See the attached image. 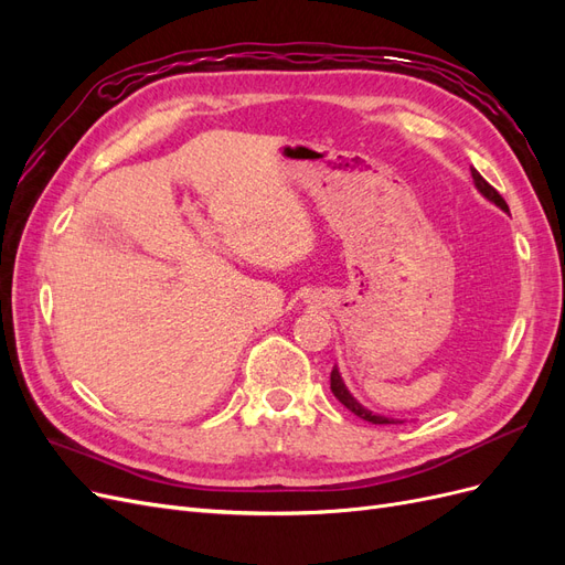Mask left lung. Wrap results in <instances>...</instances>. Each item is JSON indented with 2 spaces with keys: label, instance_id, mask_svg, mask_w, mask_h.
I'll return each mask as SVG.
<instances>
[{
  "label": "left lung",
  "instance_id": "8db88e82",
  "mask_svg": "<svg viewBox=\"0 0 565 565\" xmlns=\"http://www.w3.org/2000/svg\"><path fill=\"white\" fill-rule=\"evenodd\" d=\"M471 177H473V183H476V188L478 191H481L488 200H492L494 204H498L500 210H504V212H509V207H507V202H504V198L494 191V188L476 172V169H471ZM330 388H332V393H334V398L344 405V407H349L353 415H358L361 419H365V422H372V424H393V419H388V417H382V415H372L370 409H365L361 403H358L351 393L347 391V386H344V382H341V374H339V370L334 367L332 370V374H330Z\"/></svg>",
  "mask_w": 565,
  "mask_h": 565
}]
</instances>
